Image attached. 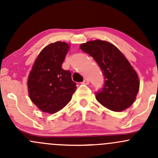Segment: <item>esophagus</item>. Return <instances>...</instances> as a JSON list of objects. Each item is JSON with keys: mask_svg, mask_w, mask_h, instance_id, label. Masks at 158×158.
Wrapping results in <instances>:
<instances>
[{"mask_svg": "<svg viewBox=\"0 0 158 158\" xmlns=\"http://www.w3.org/2000/svg\"><path fill=\"white\" fill-rule=\"evenodd\" d=\"M82 84H85V85H88V84L89 83V79H86V78H85V79H84L83 80V82H82Z\"/></svg>", "mask_w": 158, "mask_h": 158, "instance_id": "1", "label": "esophagus"}]
</instances>
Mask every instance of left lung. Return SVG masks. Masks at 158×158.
Listing matches in <instances>:
<instances>
[{
    "mask_svg": "<svg viewBox=\"0 0 158 158\" xmlns=\"http://www.w3.org/2000/svg\"><path fill=\"white\" fill-rule=\"evenodd\" d=\"M80 49L98 63L105 78L104 85L95 92L97 101L114 111H122L135 102L139 90L138 75L125 56L107 41H89Z\"/></svg>",
    "mask_w": 158,
    "mask_h": 158,
    "instance_id": "8db88e82",
    "label": "left lung"
}]
</instances>
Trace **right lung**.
<instances>
[{"instance_id":"right-lung-1","label":"right lung","mask_w":158,"mask_h":158,"mask_svg":"<svg viewBox=\"0 0 158 158\" xmlns=\"http://www.w3.org/2000/svg\"><path fill=\"white\" fill-rule=\"evenodd\" d=\"M68 50L65 42L49 44L40 52L30 73V98L44 112L53 114L64 108L77 88L71 73L62 68Z\"/></svg>"}]
</instances>
